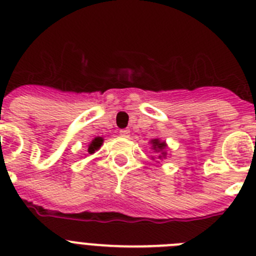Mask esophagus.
Returning <instances> with one entry per match:
<instances>
[{
  "label": "esophagus",
  "mask_w": 256,
  "mask_h": 256,
  "mask_svg": "<svg viewBox=\"0 0 256 256\" xmlns=\"http://www.w3.org/2000/svg\"><path fill=\"white\" fill-rule=\"evenodd\" d=\"M130 132L128 130H119V134H120L122 137H126V138L130 137Z\"/></svg>",
  "instance_id": "34e87169"
}]
</instances>
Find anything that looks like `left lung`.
I'll use <instances>...</instances> for the list:
<instances>
[{"mask_svg": "<svg viewBox=\"0 0 256 256\" xmlns=\"http://www.w3.org/2000/svg\"><path fill=\"white\" fill-rule=\"evenodd\" d=\"M151 144H152V147H154V151L160 152V156H158V158L166 157V152H165L166 144H165V142H161L160 140H152Z\"/></svg>", "mask_w": 256, "mask_h": 256, "instance_id": "obj_1", "label": "left lung"}]
</instances>
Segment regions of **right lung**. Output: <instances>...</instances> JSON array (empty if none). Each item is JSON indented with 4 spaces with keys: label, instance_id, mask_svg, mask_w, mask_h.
<instances>
[{
    "label": "right lung",
    "instance_id": "obj_1",
    "mask_svg": "<svg viewBox=\"0 0 256 256\" xmlns=\"http://www.w3.org/2000/svg\"><path fill=\"white\" fill-rule=\"evenodd\" d=\"M102 137H96L95 140H94L92 142H91L90 146H88V152H90V154H94V152H95L96 150H98L100 146H102Z\"/></svg>",
    "mask_w": 256,
    "mask_h": 256
}]
</instances>
